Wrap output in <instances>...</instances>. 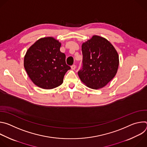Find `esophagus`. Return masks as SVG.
<instances>
[{"label": "esophagus", "mask_w": 147, "mask_h": 147, "mask_svg": "<svg viewBox=\"0 0 147 147\" xmlns=\"http://www.w3.org/2000/svg\"><path fill=\"white\" fill-rule=\"evenodd\" d=\"M76 66L75 65H73L71 66V68L72 70H75L76 69Z\"/></svg>", "instance_id": "34e87169"}]
</instances>
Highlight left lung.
Instances as JSON below:
<instances>
[{
	"label": "left lung",
	"mask_w": 147,
	"mask_h": 147,
	"mask_svg": "<svg viewBox=\"0 0 147 147\" xmlns=\"http://www.w3.org/2000/svg\"><path fill=\"white\" fill-rule=\"evenodd\" d=\"M82 67L78 71L81 80L92 89L102 88L115 76L119 56L106 39L94 35L82 45Z\"/></svg>",
	"instance_id": "obj_1"
}]
</instances>
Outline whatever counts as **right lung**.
Wrapping results in <instances>:
<instances>
[{
    "mask_svg": "<svg viewBox=\"0 0 147 147\" xmlns=\"http://www.w3.org/2000/svg\"><path fill=\"white\" fill-rule=\"evenodd\" d=\"M61 44L52 37L40 38L27 51L24 68L35 84L44 89L61 85L65 73L71 67L66 55L60 51Z\"/></svg>",
    "mask_w": 147,
    "mask_h": 147,
    "instance_id": "add662e5",
    "label": "right lung"
}]
</instances>
